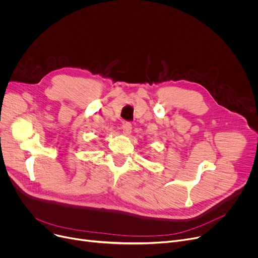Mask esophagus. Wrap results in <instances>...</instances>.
I'll list each match as a JSON object with an SVG mask.
<instances>
[{
	"instance_id": "obj_1",
	"label": "esophagus",
	"mask_w": 258,
	"mask_h": 258,
	"mask_svg": "<svg viewBox=\"0 0 258 258\" xmlns=\"http://www.w3.org/2000/svg\"><path fill=\"white\" fill-rule=\"evenodd\" d=\"M122 131H123L124 135H130L132 132V124L130 122H125V123L122 125Z\"/></svg>"
}]
</instances>
